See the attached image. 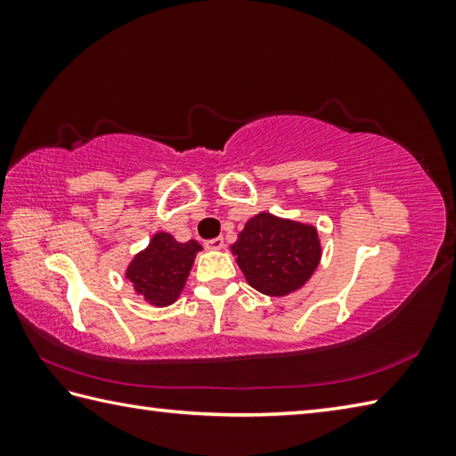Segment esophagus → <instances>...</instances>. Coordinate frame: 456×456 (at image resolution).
I'll use <instances>...</instances> for the list:
<instances>
[{
	"instance_id": "1",
	"label": "esophagus",
	"mask_w": 456,
	"mask_h": 456,
	"mask_svg": "<svg viewBox=\"0 0 456 456\" xmlns=\"http://www.w3.org/2000/svg\"><path fill=\"white\" fill-rule=\"evenodd\" d=\"M206 247L209 250H221L223 248V237H216V239L206 240Z\"/></svg>"
}]
</instances>
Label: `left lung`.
I'll use <instances>...</instances> for the list:
<instances>
[{
    "label": "left lung",
    "instance_id": "obj_1",
    "mask_svg": "<svg viewBox=\"0 0 456 456\" xmlns=\"http://www.w3.org/2000/svg\"><path fill=\"white\" fill-rule=\"evenodd\" d=\"M247 282L266 296H288L302 288L322 260L317 229L307 223L258 213L231 247Z\"/></svg>",
    "mask_w": 456,
    "mask_h": 456
}]
</instances>
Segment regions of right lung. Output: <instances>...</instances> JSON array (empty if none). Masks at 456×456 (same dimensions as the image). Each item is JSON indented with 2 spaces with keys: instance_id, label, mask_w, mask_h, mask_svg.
Here are the masks:
<instances>
[{
  "instance_id": "obj_1",
  "label": "right lung",
  "mask_w": 456,
  "mask_h": 456,
  "mask_svg": "<svg viewBox=\"0 0 456 456\" xmlns=\"http://www.w3.org/2000/svg\"><path fill=\"white\" fill-rule=\"evenodd\" d=\"M200 250L201 245L193 239L178 243L170 233H157L147 248L134 255L125 278L151 305L167 307L182 294Z\"/></svg>"
}]
</instances>
